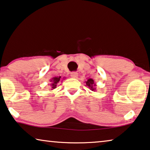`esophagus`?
Segmentation results:
<instances>
[{"instance_id":"obj_1","label":"esophagus","mask_w":150,"mask_h":150,"mask_svg":"<svg viewBox=\"0 0 150 150\" xmlns=\"http://www.w3.org/2000/svg\"><path fill=\"white\" fill-rule=\"evenodd\" d=\"M71 77L72 78H75V79H77L78 77V73L77 72H73L71 73Z\"/></svg>"}]
</instances>
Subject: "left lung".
Instances as JSON below:
<instances>
[{"label":"left lung","instance_id":"1","mask_svg":"<svg viewBox=\"0 0 150 150\" xmlns=\"http://www.w3.org/2000/svg\"><path fill=\"white\" fill-rule=\"evenodd\" d=\"M86 86H88L89 89H91V90L93 91H96V84L95 83L93 79L89 78V79H88V80L86 81Z\"/></svg>","mask_w":150,"mask_h":150}]
</instances>
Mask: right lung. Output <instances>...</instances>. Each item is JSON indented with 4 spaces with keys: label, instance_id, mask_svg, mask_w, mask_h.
I'll list each match as a JSON object with an SVG mask.
<instances>
[{
    "label": "right lung",
    "instance_id": "1",
    "mask_svg": "<svg viewBox=\"0 0 150 150\" xmlns=\"http://www.w3.org/2000/svg\"><path fill=\"white\" fill-rule=\"evenodd\" d=\"M64 78H65V77L61 78V76H59V77H53L52 79H50V81L51 83H50L51 90H53V89L57 88V84L59 83V82L62 79H64Z\"/></svg>",
    "mask_w": 150,
    "mask_h": 150
}]
</instances>
